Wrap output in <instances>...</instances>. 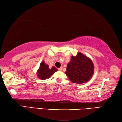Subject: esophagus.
Returning <instances> with one entry per match:
<instances>
[{"mask_svg":"<svg viewBox=\"0 0 122 122\" xmlns=\"http://www.w3.org/2000/svg\"><path fill=\"white\" fill-rule=\"evenodd\" d=\"M58 70H59V71H61V70H62V69H63V67H60V68H59L58 69Z\"/></svg>","mask_w":122,"mask_h":122,"instance_id":"1","label":"esophagus"}]
</instances>
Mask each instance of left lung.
Returning a JSON list of instances; mask_svg holds the SVG:
<instances>
[{
  "instance_id": "8db88e82",
  "label": "left lung",
  "mask_w": 122,
  "mask_h": 122,
  "mask_svg": "<svg viewBox=\"0 0 122 122\" xmlns=\"http://www.w3.org/2000/svg\"><path fill=\"white\" fill-rule=\"evenodd\" d=\"M66 69L65 74L71 82L82 84L91 78L94 72V65L91 59L78 52L76 56L71 57Z\"/></svg>"
}]
</instances>
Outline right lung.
<instances>
[{"instance_id": "obj_1", "label": "right lung", "mask_w": 122, "mask_h": 122, "mask_svg": "<svg viewBox=\"0 0 122 122\" xmlns=\"http://www.w3.org/2000/svg\"><path fill=\"white\" fill-rule=\"evenodd\" d=\"M57 71H58V70L55 66H53L52 68H50L48 65L46 64L45 62L43 61L40 64L39 69L37 70V76L41 79H47Z\"/></svg>"}]
</instances>
